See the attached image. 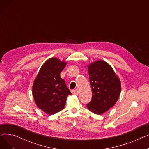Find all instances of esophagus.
<instances>
[{
    "mask_svg": "<svg viewBox=\"0 0 149 149\" xmlns=\"http://www.w3.org/2000/svg\"><path fill=\"white\" fill-rule=\"evenodd\" d=\"M72 93H73L74 95H78V93H79V91H78L77 89L72 90Z\"/></svg>",
    "mask_w": 149,
    "mask_h": 149,
    "instance_id": "esophagus-1",
    "label": "esophagus"
}]
</instances>
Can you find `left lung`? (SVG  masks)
Instances as JSON below:
<instances>
[{
	"mask_svg": "<svg viewBox=\"0 0 149 149\" xmlns=\"http://www.w3.org/2000/svg\"><path fill=\"white\" fill-rule=\"evenodd\" d=\"M88 72L92 97L88 108L95 114H102L118 100L121 92L120 81L112 67L103 60L91 63Z\"/></svg>",
	"mask_w": 149,
	"mask_h": 149,
	"instance_id": "left-lung-1",
	"label": "left lung"
}]
</instances>
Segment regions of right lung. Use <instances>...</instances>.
<instances>
[{"label": "right lung", "mask_w": 149, "mask_h": 149, "mask_svg": "<svg viewBox=\"0 0 149 149\" xmlns=\"http://www.w3.org/2000/svg\"><path fill=\"white\" fill-rule=\"evenodd\" d=\"M66 63L56 58L47 60L41 67L33 86L36 105L42 111L53 115L63 109L67 97L72 93L60 73Z\"/></svg>", "instance_id": "add662e5"}]
</instances>
